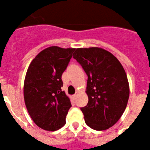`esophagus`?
<instances>
[{
    "mask_svg": "<svg viewBox=\"0 0 150 150\" xmlns=\"http://www.w3.org/2000/svg\"><path fill=\"white\" fill-rule=\"evenodd\" d=\"M78 92H76V93H75L73 95V98H76L77 96H78Z\"/></svg>",
    "mask_w": 150,
    "mask_h": 150,
    "instance_id": "1",
    "label": "esophagus"
}]
</instances>
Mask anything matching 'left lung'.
Segmentation results:
<instances>
[{
    "label": "left lung",
    "mask_w": 150,
    "mask_h": 150,
    "mask_svg": "<svg viewBox=\"0 0 150 150\" xmlns=\"http://www.w3.org/2000/svg\"><path fill=\"white\" fill-rule=\"evenodd\" d=\"M73 58L88 77V103L81 108L85 122L94 130H106L120 120L127 106L129 85L125 70L115 56L97 47L77 48Z\"/></svg>",
    "instance_id": "8db88e82"
}]
</instances>
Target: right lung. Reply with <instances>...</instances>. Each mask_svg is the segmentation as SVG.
Wrapping results in <instances>:
<instances>
[{"instance_id":"obj_1","label":"right lung","mask_w":150,"mask_h":150,"mask_svg":"<svg viewBox=\"0 0 150 150\" xmlns=\"http://www.w3.org/2000/svg\"><path fill=\"white\" fill-rule=\"evenodd\" d=\"M75 48L48 47L32 60L24 83V98L30 116L39 127L56 131L66 124L72 107L63 87L61 76Z\"/></svg>"}]
</instances>
